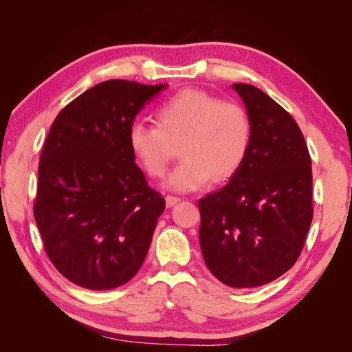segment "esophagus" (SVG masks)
Segmentation results:
<instances>
[{"instance_id": "1", "label": "esophagus", "mask_w": 352, "mask_h": 352, "mask_svg": "<svg viewBox=\"0 0 352 352\" xmlns=\"http://www.w3.org/2000/svg\"><path fill=\"white\" fill-rule=\"evenodd\" d=\"M179 201H180V198L176 197V195H167V197H166V204H167V207H173L175 204H177Z\"/></svg>"}]
</instances>
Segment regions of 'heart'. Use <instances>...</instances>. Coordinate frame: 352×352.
<instances>
[{
  "mask_svg": "<svg viewBox=\"0 0 352 352\" xmlns=\"http://www.w3.org/2000/svg\"><path fill=\"white\" fill-rule=\"evenodd\" d=\"M157 124L135 122L129 146L138 163L154 179L163 177L180 142V162L168 186L190 192L235 175L248 154L251 122L241 105L206 91L182 89L158 105Z\"/></svg>",
  "mask_w": 352,
  "mask_h": 352,
  "instance_id": "1",
  "label": "heart"
}]
</instances>
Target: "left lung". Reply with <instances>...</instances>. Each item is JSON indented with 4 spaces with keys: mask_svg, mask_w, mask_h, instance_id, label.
Returning a JSON list of instances; mask_svg holds the SVG:
<instances>
[{
    "mask_svg": "<svg viewBox=\"0 0 352 352\" xmlns=\"http://www.w3.org/2000/svg\"><path fill=\"white\" fill-rule=\"evenodd\" d=\"M251 144L230 182L198 201L210 272L232 287L269 283L296 263L313 220L311 157L294 117L261 89L233 85Z\"/></svg>",
    "mask_w": 352,
    "mask_h": 352,
    "instance_id": "left-lung-1",
    "label": "left lung"
}]
</instances>
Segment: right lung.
Segmentation results:
<instances>
[{
	"instance_id": "right-lung-1",
	"label": "right lung",
	"mask_w": 352,
	"mask_h": 352,
	"mask_svg": "<svg viewBox=\"0 0 352 352\" xmlns=\"http://www.w3.org/2000/svg\"><path fill=\"white\" fill-rule=\"evenodd\" d=\"M163 88L123 79L95 85L58 113L42 148L35 221L54 267L87 289L133 278L164 211L127 138L136 114Z\"/></svg>"
}]
</instances>
